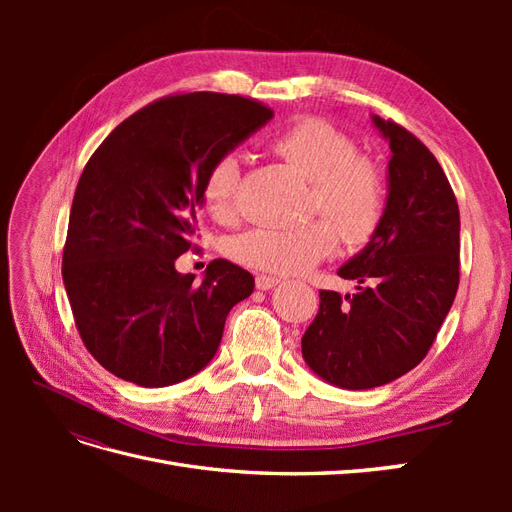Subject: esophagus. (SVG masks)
<instances>
[{"instance_id":"1","label":"esophagus","mask_w":512,"mask_h":512,"mask_svg":"<svg viewBox=\"0 0 512 512\" xmlns=\"http://www.w3.org/2000/svg\"><path fill=\"white\" fill-rule=\"evenodd\" d=\"M282 280L280 277H273V275H256V288L258 290H271V288H275L277 284H280Z\"/></svg>"}]
</instances>
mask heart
<instances>
[{"instance_id":"1","label":"heart","mask_w":512,"mask_h":512,"mask_svg":"<svg viewBox=\"0 0 512 512\" xmlns=\"http://www.w3.org/2000/svg\"><path fill=\"white\" fill-rule=\"evenodd\" d=\"M273 149L312 181L309 209L327 215L348 243L376 235L386 213L384 170L356 149L352 136L320 117H305L273 141ZM239 158H215L203 179V203L215 222L235 213ZM329 219V220H330ZM328 220V221H329ZM326 218L294 228H252L230 239L228 254L239 265L269 273H305L329 258L339 243Z\"/></svg>"}]
</instances>
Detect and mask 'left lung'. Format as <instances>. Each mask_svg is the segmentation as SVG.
I'll list each match as a JSON object with an SVG mask.
<instances>
[{"label":"left lung","mask_w":512,"mask_h":512,"mask_svg":"<svg viewBox=\"0 0 512 512\" xmlns=\"http://www.w3.org/2000/svg\"><path fill=\"white\" fill-rule=\"evenodd\" d=\"M391 145L389 198L376 235L337 271L356 294L320 290L301 339L305 363L342 389H374L425 359L459 286V207L436 156L395 121L374 117Z\"/></svg>","instance_id":"obj_1"}]
</instances>
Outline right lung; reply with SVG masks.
I'll return each instance as SVG.
<instances>
[{
    "instance_id": "1",
    "label": "right lung",
    "mask_w": 512,
    "mask_h": 512,
    "mask_svg": "<svg viewBox=\"0 0 512 512\" xmlns=\"http://www.w3.org/2000/svg\"><path fill=\"white\" fill-rule=\"evenodd\" d=\"M271 117L254 98L173 94L121 121L85 164L61 275L85 348L117 378L168 386L218 352L254 277L218 258L194 284L175 260L196 247L207 168Z\"/></svg>"
}]
</instances>
